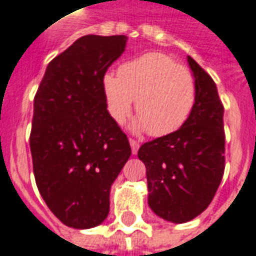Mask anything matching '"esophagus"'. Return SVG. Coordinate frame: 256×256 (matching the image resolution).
I'll use <instances>...</instances> for the list:
<instances>
[{
  "label": "esophagus",
  "mask_w": 256,
  "mask_h": 256,
  "mask_svg": "<svg viewBox=\"0 0 256 256\" xmlns=\"http://www.w3.org/2000/svg\"><path fill=\"white\" fill-rule=\"evenodd\" d=\"M130 144H131L132 153H134V154H135V153H136V152H138L139 146H140V142H139V140H136V139L130 138Z\"/></svg>",
  "instance_id": "esophagus-1"
}]
</instances>
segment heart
<instances>
[{
	"instance_id": "1",
	"label": "heart",
	"mask_w": 256,
	"mask_h": 256,
	"mask_svg": "<svg viewBox=\"0 0 256 256\" xmlns=\"http://www.w3.org/2000/svg\"><path fill=\"white\" fill-rule=\"evenodd\" d=\"M103 92L110 116L124 122L135 110L138 121L134 128L166 136L180 130L196 103V80L186 66L167 54L152 51L126 61L118 75L107 72Z\"/></svg>"
}]
</instances>
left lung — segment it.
Listing matches in <instances>:
<instances>
[{
    "label": "left lung",
    "instance_id": "8db88e82",
    "mask_svg": "<svg viewBox=\"0 0 256 256\" xmlns=\"http://www.w3.org/2000/svg\"><path fill=\"white\" fill-rule=\"evenodd\" d=\"M196 103L185 124L139 148L146 166L149 206L172 223L195 219L210 205L224 174V107L210 75L188 57Z\"/></svg>",
    "mask_w": 256,
    "mask_h": 256
}]
</instances>
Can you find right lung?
I'll list each match as a JSON object with an SVG mask.
<instances>
[{"label": "right lung", "mask_w": 256, "mask_h": 256, "mask_svg": "<svg viewBox=\"0 0 256 256\" xmlns=\"http://www.w3.org/2000/svg\"><path fill=\"white\" fill-rule=\"evenodd\" d=\"M125 43L122 34L78 38L51 60L34 96L29 140L34 180L68 227L90 228L107 218L111 184L131 156L103 92V76Z\"/></svg>", "instance_id": "1"}]
</instances>
